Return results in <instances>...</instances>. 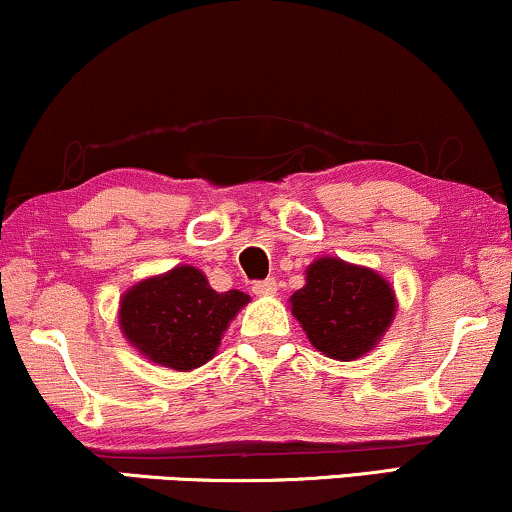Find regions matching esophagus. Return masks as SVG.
<instances>
[{
    "label": "esophagus",
    "mask_w": 512,
    "mask_h": 512,
    "mask_svg": "<svg viewBox=\"0 0 512 512\" xmlns=\"http://www.w3.org/2000/svg\"><path fill=\"white\" fill-rule=\"evenodd\" d=\"M275 292H278V282H275V278H266V280L254 282L256 297H273Z\"/></svg>",
    "instance_id": "obj_1"
}]
</instances>
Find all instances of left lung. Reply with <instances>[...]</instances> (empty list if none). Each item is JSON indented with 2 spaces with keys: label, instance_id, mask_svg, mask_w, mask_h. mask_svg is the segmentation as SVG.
Segmentation results:
<instances>
[{
  "label": "left lung",
  "instance_id": "obj_1",
  "mask_svg": "<svg viewBox=\"0 0 512 512\" xmlns=\"http://www.w3.org/2000/svg\"><path fill=\"white\" fill-rule=\"evenodd\" d=\"M292 314L318 352L352 362L388 330L395 294L374 270L326 256L306 270V285L292 294Z\"/></svg>",
  "mask_w": 512,
  "mask_h": 512
}]
</instances>
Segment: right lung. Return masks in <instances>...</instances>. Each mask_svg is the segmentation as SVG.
Segmentation results:
<instances>
[{
	"label": "right lung",
	"mask_w": 512,
	"mask_h": 512,
	"mask_svg": "<svg viewBox=\"0 0 512 512\" xmlns=\"http://www.w3.org/2000/svg\"><path fill=\"white\" fill-rule=\"evenodd\" d=\"M246 302L249 294L215 292L201 270L179 266L131 287L119 306V326L150 362L191 371L213 357Z\"/></svg>",
	"instance_id": "add662e5"
}]
</instances>
